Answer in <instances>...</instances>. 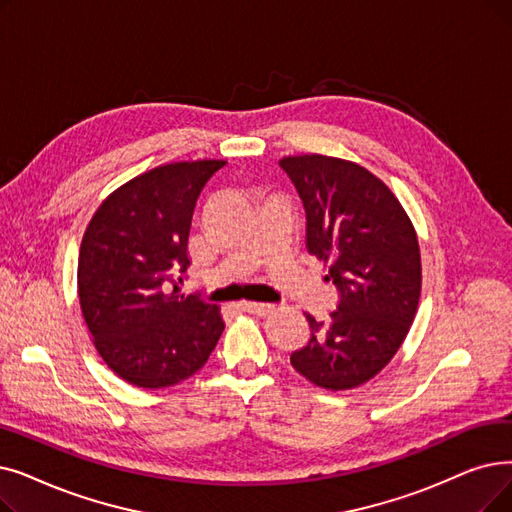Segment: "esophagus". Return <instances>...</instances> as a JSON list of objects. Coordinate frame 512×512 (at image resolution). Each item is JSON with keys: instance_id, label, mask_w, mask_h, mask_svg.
I'll list each match as a JSON object with an SVG mask.
<instances>
[{"instance_id": "34e87169", "label": "esophagus", "mask_w": 512, "mask_h": 512, "mask_svg": "<svg viewBox=\"0 0 512 512\" xmlns=\"http://www.w3.org/2000/svg\"><path fill=\"white\" fill-rule=\"evenodd\" d=\"M242 309H247L249 314H255V316H268L270 311H274V305H272V303H255V301H244V303H242Z\"/></svg>"}]
</instances>
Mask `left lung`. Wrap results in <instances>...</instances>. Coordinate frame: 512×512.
<instances>
[{
    "label": "left lung",
    "instance_id": "obj_1",
    "mask_svg": "<svg viewBox=\"0 0 512 512\" xmlns=\"http://www.w3.org/2000/svg\"><path fill=\"white\" fill-rule=\"evenodd\" d=\"M280 167L307 219V251L328 265L339 305L316 322L291 355L293 368L322 389H353L379 374L404 343L420 299V249L395 194L358 163L301 154Z\"/></svg>",
    "mask_w": 512,
    "mask_h": 512
}]
</instances>
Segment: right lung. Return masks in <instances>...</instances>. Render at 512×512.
Listing matches in <instances>:
<instances>
[{
    "mask_svg": "<svg viewBox=\"0 0 512 512\" xmlns=\"http://www.w3.org/2000/svg\"><path fill=\"white\" fill-rule=\"evenodd\" d=\"M224 165L184 161L133 177L98 207L83 234V318L106 366L131 385L163 389L186 381L224 332L215 303L177 295L190 265L196 201Z\"/></svg>",
    "mask_w": 512,
    "mask_h": 512,
    "instance_id": "1",
    "label": "right lung"
}]
</instances>
